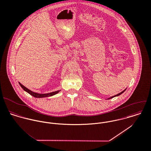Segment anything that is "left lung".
<instances>
[{"label":"left lung","instance_id":"8db88e82","mask_svg":"<svg viewBox=\"0 0 151 151\" xmlns=\"http://www.w3.org/2000/svg\"><path fill=\"white\" fill-rule=\"evenodd\" d=\"M126 90V89L125 90H124L123 91H122L121 93H119V94H116V95H115V96H112V97H110V98H109L108 99H112V98H114V97H116V96H119V95H121V94H122Z\"/></svg>","mask_w":151,"mask_h":151}]
</instances>
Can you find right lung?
Returning a JSON list of instances; mask_svg holds the SVG:
<instances>
[{
  "label": "right lung",
  "mask_w": 151,
  "mask_h": 151,
  "mask_svg": "<svg viewBox=\"0 0 151 151\" xmlns=\"http://www.w3.org/2000/svg\"><path fill=\"white\" fill-rule=\"evenodd\" d=\"M20 86H21V87L25 91H26L27 93H28L29 94H30L31 96H33L34 97H36V98H43V97H50V96H52L56 94H57L60 91H54V92H52L50 93H47V94H38V93H35V92H33L32 91H30V90H29L28 88H27L26 87H25L24 86H23L22 84H20V83H19Z\"/></svg>",
  "instance_id": "add662e5"
}]
</instances>
